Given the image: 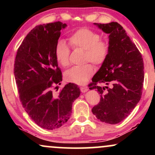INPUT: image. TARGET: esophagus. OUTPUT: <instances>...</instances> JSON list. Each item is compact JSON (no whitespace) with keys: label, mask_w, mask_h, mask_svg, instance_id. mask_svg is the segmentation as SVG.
<instances>
[{"label":"esophagus","mask_w":155,"mask_h":155,"mask_svg":"<svg viewBox=\"0 0 155 155\" xmlns=\"http://www.w3.org/2000/svg\"><path fill=\"white\" fill-rule=\"evenodd\" d=\"M80 90H81V92H86L88 91V88L87 87H80Z\"/></svg>","instance_id":"obj_1"}]
</instances>
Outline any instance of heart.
I'll return each instance as SVG.
<instances>
[{
	"label": "heart",
	"instance_id": "obj_1",
	"mask_svg": "<svg viewBox=\"0 0 155 155\" xmlns=\"http://www.w3.org/2000/svg\"><path fill=\"white\" fill-rule=\"evenodd\" d=\"M69 44L73 48L84 49V62H92L95 65H101L106 60L109 51V45L106 41L100 39V35L88 28H80L73 33L68 38ZM57 61L63 67L70 64V49L65 41L60 40L55 47ZM95 69L92 64L87 63L82 66L73 67L65 74L67 81L83 84L93 74Z\"/></svg>",
	"mask_w": 155,
	"mask_h": 155
}]
</instances>
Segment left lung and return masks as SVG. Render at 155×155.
<instances>
[{
	"mask_svg": "<svg viewBox=\"0 0 155 155\" xmlns=\"http://www.w3.org/2000/svg\"><path fill=\"white\" fill-rule=\"evenodd\" d=\"M94 25L108 35L109 51L90 84V90L96 89L101 95L92 111L101 122L115 124L128 116L141 97L143 58L119 23ZM97 83L105 86L101 87Z\"/></svg>",
	"mask_w": 155,
	"mask_h": 155,
	"instance_id": "obj_1",
	"label": "left lung"
}]
</instances>
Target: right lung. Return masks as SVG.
<instances>
[{
  "instance_id": "1",
  "label": "right lung",
  "mask_w": 155,
  "mask_h": 155,
  "mask_svg": "<svg viewBox=\"0 0 155 155\" xmlns=\"http://www.w3.org/2000/svg\"><path fill=\"white\" fill-rule=\"evenodd\" d=\"M66 26L61 22L35 26L26 35L16 55L14 74L19 99L32 120L44 129L63 125L81 92L74 83L67 84L58 93L52 89L62 81L55 47L60 31Z\"/></svg>"
}]
</instances>
